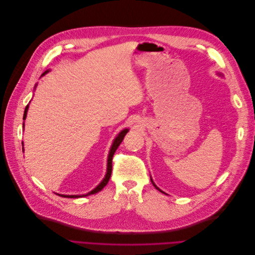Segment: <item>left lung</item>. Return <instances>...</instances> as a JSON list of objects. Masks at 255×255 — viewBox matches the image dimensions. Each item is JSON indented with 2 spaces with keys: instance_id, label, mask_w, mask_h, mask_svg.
<instances>
[{
  "instance_id": "obj_1",
  "label": "left lung",
  "mask_w": 255,
  "mask_h": 255,
  "mask_svg": "<svg viewBox=\"0 0 255 255\" xmlns=\"http://www.w3.org/2000/svg\"><path fill=\"white\" fill-rule=\"evenodd\" d=\"M151 183H152V184H153V186H154V187H155V188H156V189H157V190H159V191H161V190H160V189H159V188H157V187H156V186H155V185H154V183H153V181H152V179H151ZM161 192H162V193H164V192H163V191H161Z\"/></svg>"
}]
</instances>
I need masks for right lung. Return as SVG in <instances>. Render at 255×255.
<instances>
[{"mask_svg":"<svg viewBox=\"0 0 255 255\" xmlns=\"http://www.w3.org/2000/svg\"><path fill=\"white\" fill-rule=\"evenodd\" d=\"M46 72H48V70L44 71L43 74H42V76H44V75L46 74ZM28 109H29V105H27V107H26V109H25V113H23V120H25V119H26V117H27ZM128 128L123 129V130H121V131L119 132L118 136L115 138V140H114V142H113V144H112V147H111V149H110V152H109V156H108V165H107V173H106V176H105V178L102 180V183H101L98 187H96L95 189H93L92 191H90L89 193H87V194H84V195H60V196L65 197V198H79V197H85V196H88V195H92V194H95V193L100 192L101 190H103V188H104V187H106V185L108 184L109 179H110V177H111V173H112V160H113V155H114V153H115L116 149L118 148V146L120 145V143L123 142V140H124L125 136L128 134Z\"/></svg>","mask_w":255,"mask_h":255,"instance_id":"1","label":"right lung"}]
</instances>
